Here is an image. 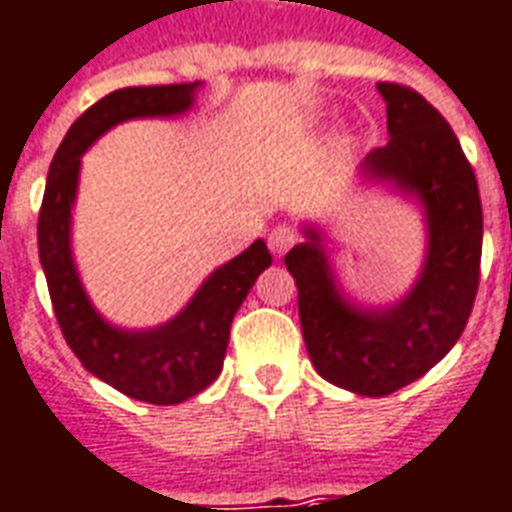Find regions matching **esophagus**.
Returning a JSON list of instances; mask_svg holds the SVG:
<instances>
[{
	"label": "esophagus",
	"instance_id": "1",
	"mask_svg": "<svg viewBox=\"0 0 512 512\" xmlns=\"http://www.w3.org/2000/svg\"><path fill=\"white\" fill-rule=\"evenodd\" d=\"M292 244H295V230L287 228V225H279V228H273L268 233V247H271V252L276 257H282Z\"/></svg>",
	"mask_w": 512,
	"mask_h": 512
}]
</instances>
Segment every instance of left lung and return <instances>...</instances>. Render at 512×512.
I'll list each match as a JSON object with an SVG mask.
<instances>
[{"instance_id": "8db88e82", "label": "left lung", "mask_w": 512, "mask_h": 512, "mask_svg": "<svg viewBox=\"0 0 512 512\" xmlns=\"http://www.w3.org/2000/svg\"><path fill=\"white\" fill-rule=\"evenodd\" d=\"M376 88L386 101L389 142L362 161L360 179L419 204L427 249L416 282L395 303H354L343 295L325 233L314 222L300 225L303 241L284 257L298 284L300 327L314 368L365 397L392 395L454 349L473 311L483 247L478 179L446 117L405 85Z\"/></svg>"}]
</instances>
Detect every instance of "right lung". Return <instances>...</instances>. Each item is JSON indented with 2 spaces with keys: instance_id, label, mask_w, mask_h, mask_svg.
I'll return each instance as SVG.
<instances>
[{
  "instance_id": "right-lung-1",
  "label": "right lung",
  "mask_w": 512,
  "mask_h": 512,
  "mask_svg": "<svg viewBox=\"0 0 512 512\" xmlns=\"http://www.w3.org/2000/svg\"><path fill=\"white\" fill-rule=\"evenodd\" d=\"M198 88L201 83L120 88L85 109L53 155L39 209V263L69 349L104 384L152 405L185 403L220 376L230 322L257 276L271 265V252L257 239L239 257L214 268L169 322L128 330L101 317L80 282L72 255V209L80 163L99 136L136 117L185 115Z\"/></svg>"
}]
</instances>
